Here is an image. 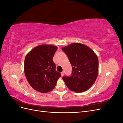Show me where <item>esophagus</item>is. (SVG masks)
Here are the masks:
<instances>
[{"label":"esophagus","instance_id":"34e87169","mask_svg":"<svg viewBox=\"0 0 123 123\" xmlns=\"http://www.w3.org/2000/svg\"><path fill=\"white\" fill-rule=\"evenodd\" d=\"M64 71H62V72H61V75H62V76H64Z\"/></svg>","mask_w":123,"mask_h":123}]
</instances>
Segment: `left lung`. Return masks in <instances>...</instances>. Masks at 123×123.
<instances>
[{
    "label": "left lung",
    "instance_id": "obj_1",
    "mask_svg": "<svg viewBox=\"0 0 123 123\" xmlns=\"http://www.w3.org/2000/svg\"><path fill=\"white\" fill-rule=\"evenodd\" d=\"M72 65L70 77L64 76L67 86L75 92L86 91L93 85L98 73V59L91 49L84 44L75 43L62 48Z\"/></svg>",
    "mask_w": 123,
    "mask_h": 123
}]
</instances>
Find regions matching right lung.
I'll use <instances>...</instances> for the list:
<instances>
[{
  "instance_id": "1",
  "label": "right lung",
  "mask_w": 123,
  "mask_h": 123,
  "mask_svg": "<svg viewBox=\"0 0 123 123\" xmlns=\"http://www.w3.org/2000/svg\"><path fill=\"white\" fill-rule=\"evenodd\" d=\"M57 47L41 44L25 56L24 71L31 86L37 91L47 93L53 90L61 74L55 70L53 57Z\"/></svg>"
}]
</instances>
